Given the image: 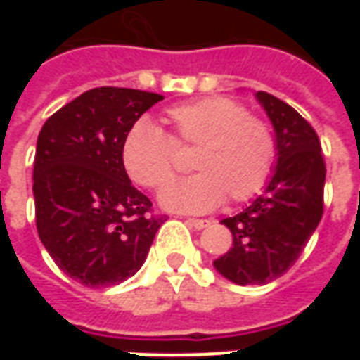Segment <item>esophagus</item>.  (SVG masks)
Wrapping results in <instances>:
<instances>
[{"mask_svg": "<svg viewBox=\"0 0 360 360\" xmlns=\"http://www.w3.org/2000/svg\"><path fill=\"white\" fill-rule=\"evenodd\" d=\"M187 224L191 227H195V229H204V227L210 226V219H195V218H188Z\"/></svg>", "mask_w": 360, "mask_h": 360, "instance_id": "esophagus-1", "label": "esophagus"}]
</instances>
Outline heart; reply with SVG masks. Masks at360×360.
Segmentation results:
<instances>
[{
  "label": "heart",
  "mask_w": 360,
  "mask_h": 360,
  "mask_svg": "<svg viewBox=\"0 0 360 360\" xmlns=\"http://www.w3.org/2000/svg\"><path fill=\"white\" fill-rule=\"evenodd\" d=\"M165 136L148 119L136 121L121 142V164L141 187L158 188L172 179V145L195 148L187 179L160 193L165 210L202 214L226 200L243 202L257 195L276 160V139L268 123L250 117L229 98H202L164 113ZM170 141H167V139Z\"/></svg>",
  "instance_id": "obj_1"
}]
</instances>
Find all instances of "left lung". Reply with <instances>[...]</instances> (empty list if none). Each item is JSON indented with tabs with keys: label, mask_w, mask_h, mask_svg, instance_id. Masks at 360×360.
I'll use <instances>...</instances> for the list:
<instances>
[{
	"label": "left lung",
	"mask_w": 360,
	"mask_h": 360,
	"mask_svg": "<svg viewBox=\"0 0 360 360\" xmlns=\"http://www.w3.org/2000/svg\"><path fill=\"white\" fill-rule=\"evenodd\" d=\"M274 127L276 165L264 193L221 224L233 247L214 268L237 285H264L283 276L301 257L324 212L326 165L314 129L268 92H257Z\"/></svg>",
	"instance_id": "1"
}]
</instances>
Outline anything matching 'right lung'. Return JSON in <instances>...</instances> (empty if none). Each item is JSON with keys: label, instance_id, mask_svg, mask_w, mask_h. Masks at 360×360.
Listing matches in <instances>:
<instances>
[{"label": "right lung", "instance_id": "obj_1", "mask_svg": "<svg viewBox=\"0 0 360 360\" xmlns=\"http://www.w3.org/2000/svg\"><path fill=\"white\" fill-rule=\"evenodd\" d=\"M164 96L102 86L44 123L36 142V229L53 262L84 287L119 285L141 270L164 218L133 187L121 142Z\"/></svg>", "mask_w": 360, "mask_h": 360}]
</instances>
